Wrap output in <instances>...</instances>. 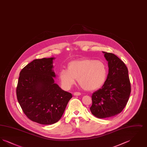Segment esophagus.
I'll use <instances>...</instances> for the list:
<instances>
[{"mask_svg": "<svg viewBox=\"0 0 147 147\" xmlns=\"http://www.w3.org/2000/svg\"><path fill=\"white\" fill-rule=\"evenodd\" d=\"M81 95V93L79 92H75L74 93V96H79V95Z\"/></svg>", "mask_w": 147, "mask_h": 147, "instance_id": "34e87169", "label": "esophagus"}]
</instances>
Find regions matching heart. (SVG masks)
Wrapping results in <instances>:
<instances>
[{
	"label": "heart",
	"instance_id": "b5f03b06",
	"mask_svg": "<svg viewBox=\"0 0 147 147\" xmlns=\"http://www.w3.org/2000/svg\"><path fill=\"white\" fill-rule=\"evenodd\" d=\"M107 67L101 60L84 58L72 61L68 69H63L59 78L64 89H69L78 79L80 86L87 91L96 90L105 83L107 76Z\"/></svg>",
	"mask_w": 147,
	"mask_h": 147
}]
</instances>
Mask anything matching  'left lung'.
I'll use <instances>...</instances> for the list:
<instances>
[{
  "label": "left lung",
  "mask_w": 147,
  "mask_h": 147,
  "mask_svg": "<svg viewBox=\"0 0 147 147\" xmlns=\"http://www.w3.org/2000/svg\"><path fill=\"white\" fill-rule=\"evenodd\" d=\"M108 62L109 73L103 86L92 95V114L99 119L114 116L122 112L131 91L128 71L117 56L102 52Z\"/></svg>",
  "instance_id": "left-lung-1"
}]
</instances>
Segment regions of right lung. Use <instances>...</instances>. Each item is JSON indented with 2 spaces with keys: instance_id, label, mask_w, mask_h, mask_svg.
Listing matches in <instances>:
<instances>
[{
  "instance_id": "obj_1",
  "label": "right lung",
  "mask_w": 147,
  "mask_h": 147,
  "mask_svg": "<svg viewBox=\"0 0 147 147\" xmlns=\"http://www.w3.org/2000/svg\"><path fill=\"white\" fill-rule=\"evenodd\" d=\"M54 57L35 59L20 73L16 88L18 101L30 120L52 125L63 115L72 95L55 83Z\"/></svg>"
}]
</instances>
